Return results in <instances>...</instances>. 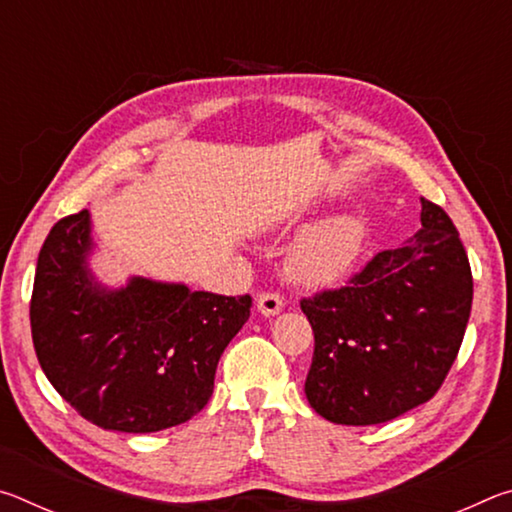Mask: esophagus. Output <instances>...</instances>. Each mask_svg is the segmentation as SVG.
<instances>
[{
	"instance_id": "34e87169",
	"label": "esophagus",
	"mask_w": 512,
	"mask_h": 512,
	"mask_svg": "<svg viewBox=\"0 0 512 512\" xmlns=\"http://www.w3.org/2000/svg\"><path fill=\"white\" fill-rule=\"evenodd\" d=\"M282 307H284V300H282L280 293L264 291V293H259V296H257V309L262 311L264 316H275V314H280Z\"/></svg>"
}]
</instances>
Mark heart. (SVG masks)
<instances>
[{"label":"heart","instance_id":"heart-1","mask_svg":"<svg viewBox=\"0 0 512 512\" xmlns=\"http://www.w3.org/2000/svg\"><path fill=\"white\" fill-rule=\"evenodd\" d=\"M366 244V225L354 214H334L305 230L289 253V273L305 287H329L352 271Z\"/></svg>","mask_w":512,"mask_h":512}]
</instances>
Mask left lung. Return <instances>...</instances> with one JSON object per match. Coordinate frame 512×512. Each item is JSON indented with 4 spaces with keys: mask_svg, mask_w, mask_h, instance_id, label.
<instances>
[{
    "mask_svg": "<svg viewBox=\"0 0 512 512\" xmlns=\"http://www.w3.org/2000/svg\"><path fill=\"white\" fill-rule=\"evenodd\" d=\"M422 228L381 250L341 289L300 300L314 329L305 395L336 424H381L429 402L461 350L470 259L443 207L420 198Z\"/></svg>",
    "mask_w": 512,
    "mask_h": 512,
    "instance_id": "1",
    "label": "left lung"
}]
</instances>
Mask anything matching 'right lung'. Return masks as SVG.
Instances as JSON below:
<instances>
[{
    "mask_svg": "<svg viewBox=\"0 0 512 512\" xmlns=\"http://www.w3.org/2000/svg\"><path fill=\"white\" fill-rule=\"evenodd\" d=\"M90 250L88 210L60 219L40 248L29 316L51 386L101 429L151 433L192 420L253 298L144 277L108 291L92 282Z\"/></svg>",
    "mask_w": 512,
    "mask_h": 512,
    "instance_id": "right-lung-1",
    "label": "right lung"
}]
</instances>
